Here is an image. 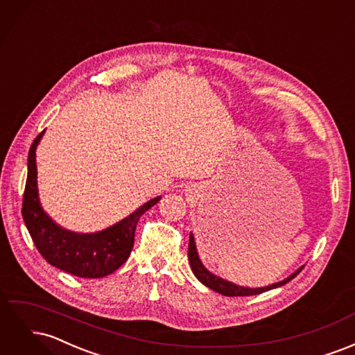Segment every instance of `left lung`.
Here are the masks:
<instances>
[{
    "label": "left lung",
    "instance_id": "1",
    "mask_svg": "<svg viewBox=\"0 0 355 355\" xmlns=\"http://www.w3.org/2000/svg\"><path fill=\"white\" fill-rule=\"evenodd\" d=\"M188 259H189V263H191V270H192V272H194V275L198 278V282H201L206 287L211 288L213 292H218L223 296H252V295H259V293L268 292V290H272V288H277V287H282V286H284L286 283L292 280V278H295L300 271H302V268H304V265H302L300 268H297V270L293 274H290L287 278H284V280L274 283V284H270V286H265V287L252 288V287H243V286H239V284H234L228 280H223L222 277L210 272L207 268L202 265L200 256H198V252H197V245H196V240H194V235H192V232L189 234Z\"/></svg>",
    "mask_w": 355,
    "mask_h": 355
}]
</instances>
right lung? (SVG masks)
<instances>
[{"label": "right lung", "mask_w": 355, "mask_h": 355, "mask_svg": "<svg viewBox=\"0 0 355 355\" xmlns=\"http://www.w3.org/2000/svg\"><path fill=\"white\" fill-rule=\"evenodd\" d=\"M44 132L35 137L28 155L22 214L32 241L50 265L68 274L81 278L110 275L130 256L139 218L155 206L161 197L151 198L127 218L98 232H75L60 227L42 209L38 194L35 151Z\"/></svg>", "instance_id": "right-lung-1"}]
</instances>
